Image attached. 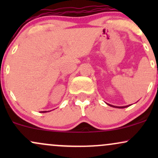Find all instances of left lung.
<instances>
[{
  "label": "left lung",
  "instance_id": "left-lung-1",
  "mask_svg": "<svg viewBox=\"0 0 158 158\" xmlns=\"http://www.w3.org/2000/svg\"><path fill=\"white\" fill-rule=\"evenodd\" d=\"M108 106H110V107H113V108H125L131 106V105H128V106H112V105H110V104H108Z\"/></svg>",
  "mask_w": 158,
  "mask_h": 158
}]
</instances>
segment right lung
I'll return each mask as SVG.
<instances>
[{
	"instance_id": "obj_1",
	"label": "right lung",
	"mask_w": 158,
	"mask_h": 158,
	"mask_svg": "<svg viewBox=\"0 0 158 158\" xmlns=\"http://www.w3.org/2000/svg\"><path fill=\"white\" fill-rule=\"evenodd\" d=\"M49 111V110H48ZM48 111H47V110H44V111H41V113H46V112H48Z\"/></svg>"
}]
</instances>
